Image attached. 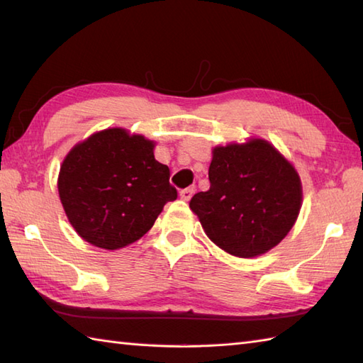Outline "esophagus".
I'll list each match as a JSON object with an SVG mask.
<instances>
[{
  "instance_id": "1",
  "label": "esophagus",
  "mask_w": 363,
  "mask_h": 363,
  "mask_svg": "<svg viewBox=\"0 0 363 363\" xmlns=\"http://www.w3.org/2000/svg\"><path fill=\"white\" fill-rule=\"evenodd\" d=\"M194 194H195V189L194 187H187V189H184V190H181V198L184 199V201H189V199L194 196Z\"/></svg>"
}]
</instances>
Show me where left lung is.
Masks as SVG:
<instances>
[{
	"instance_id": "8db88e82",
	"label": "left lung",
	"mask_w": 363,
	"mask_h": 363,
	"mask_svg": "<svg viewBox=\"0 0 363 363\" xmlns=\"http://www.w3.org/2000/svg\"><path fill=\"white\" fill-rule=\"evenodd\" d=\"M209 181V190L190 199V209L207 237L233 256H260L295 225L303 199L299 176L268 142L217 146Z\"/></svg>"
}]
</instances>
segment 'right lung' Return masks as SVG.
I'll use <instances>...</instances> for the list:
<instances>
[{"label": "right lung", "instance_id": "obj_1", "mask_svg": "<svg viewBox=\"0 0 363 363\" xmlns=\"http://www.w3.org/2000/svg\"><path fill=\"white\" fill-rule=\"evenodd\" d=\"M154 143L112 128L68 152L57 189L64 211L84 240L118 250L143 237L177 190L169 168L154 159Z\"/></svg>", "mask_w": 363, "mask_h": 363}]
</instances>
